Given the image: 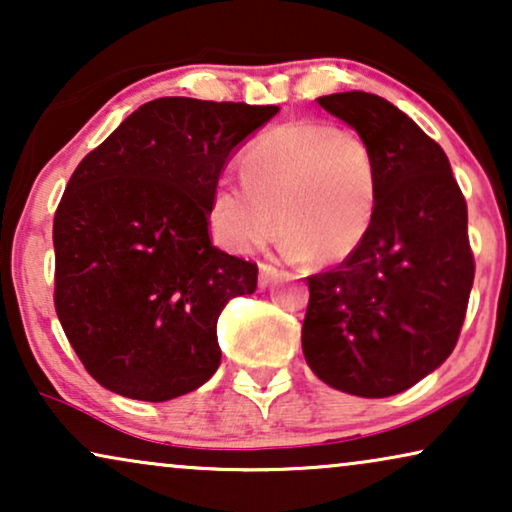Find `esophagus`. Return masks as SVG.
Wrapping results in <instances>:
<instances>
[{
	"label": "esophagus",
	"mask_w": 512,
	"mask_h": 512,
	"mask_svg": "<svg viewBox=\"0 0 512 512\" xmlns=\"http://www.w3.org/2000/svg\"><path fill=\"white\" fill-rule=\"evenodd\" d=\"M258 270H261V275H258V286H261V289L270 286L279 275H282V272H279L275 265H270V263H261V268Z\"/></svg>",
	"instance_id": "34e87169"
}]
</instances>
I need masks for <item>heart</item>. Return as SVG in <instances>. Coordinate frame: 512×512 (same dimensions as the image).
<instances>
[{
  "instance_id": "heart-1",
  "label": "heart",
  "mask_w": 512,
  "mask_h": 512,
  "mask_svg": "<svg viewBox=\"0 0 512 512\" xmlns=\"http://www.w3.org/2000/svg\"><path fill=\"white\" fill-rule=\"evenodd\" d=\"M375 202V158L356 132L291 121L249 144L242 181L221 179L214 186L209 221L230 251L263 244L277 221L286 256L340 265L361 249Z\"/></svg>"
}]
</instances>
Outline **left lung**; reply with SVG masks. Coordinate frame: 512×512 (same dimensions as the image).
Returning <instances> with one entry per match:
<instances>
[{
    "label": "left lung",
    "instance_id": "obj_1",
    "mask_svg": "<svg viewBox=\"0 0 512 512\" xmlns=\"http://www.w3.org/2000/svg\"><path fill=\"white\" fill-rule=\"evenodd\" d=\"M317 102L373 151L377 202L361 249L307 277L303 354L328 387L394 396L459 340L475 277L466 200L445 151L384 97L352 90Z\"/></svg>",
    "mask_w": 512,
    "mask_h": 512
}]
</instances>
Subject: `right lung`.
I'll return each mask as SVG.
<instances>
[{"instance_id": "obj_1", "label": "right lung", "mask_w": 512, "mask_h": 512, "mask_svg": "<svg viewBox=\"0 0 512 512\" xmlns=\"http://www.w3.org/2000/svg\"><path fill=\"white\" fill-rule=\"evenodd\" d=\"M279 107L160 97L76 167L53 219L55 312L104 389L170 401L216 373V321L258 265L209 240L230 153Z\"/></svg>"}]
</instances>
